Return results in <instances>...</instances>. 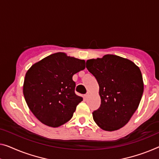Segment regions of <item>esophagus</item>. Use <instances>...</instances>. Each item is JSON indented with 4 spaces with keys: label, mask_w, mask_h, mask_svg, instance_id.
<instances>
[{
    "label": "esophagus",
    "mask_w": 159,
    "mask_h": 159,
    "mask_svg": "<svg viewBox=\"0 0 159 159\" xmlns=\"http://www.w3.org/2000/svg\"><path fill=\"white\" fill-rule=\"evenodd\" d=\"M89 92H88V93H86V94L85 95V98H89Z\"/></svg>",
    "instance_id": "obj_1"
}]
</instances>
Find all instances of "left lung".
<instances>
[{
  "instance_id": "left-lung-1",
  "label": "left lung",
  "mask_w": 159,
  "mask_h": 159,
  "mask_svg": "<svg viewBox=\"0 0 159 159\" xmlns=\"http://www.w3.org/2000/svg\"><path fill=\"white\" fill-rule=\"evenodd\" d=\"M86 68L99 85L101 106L93 112L94 121L107 131L124 126L138 108L143 95L140 68L129 59L111 54L89 59Z\"/></svg>"
}]
</instances>
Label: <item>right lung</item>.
I'll return each instance as SVG.
<instances>
[{
    "instance_id": "1",
    "label": "right lung",
    "mask_w": 159,
    "mask_h": 159,
    "mask_svg": "<svg viewBox=\"0 0 159 159\" xmlns=\"http://www.w3.org/2000/svg\"><path fill=\"white\" fill-rule=\"evenodd\" d=\"M84 60L64 53L51 54L25 73L23 92L26 103L42 124L58 127L72 118L83 98L75 93L73 75L85 68Z\"/></svg>"
}]
</instances>
